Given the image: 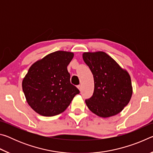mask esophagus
I'll use <instances>...</instances> for the list:
<instances>
[{"instance_id": "esophagus-1", "label": "esophagus", "mask_w": 153, "mask_h": 153, "mask_svg": "<svg viewBox=\"0 0 153 153\" xmlns=\"http://www.w3.org/2000/svg\"><path fill=\"white\" fill-rule=\"evenodd\" d=\"M77 88H78L80 91H81L82 90V86L81 85H78V86H77Z\"/></svg>"}]
</instances>
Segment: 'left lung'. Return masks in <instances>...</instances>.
<instances>
[{"mask_svg":"<svg viewBox=\"0 0 153 153\" xmlns=\"http://www.w3.org/2000/svg\"><path fill=\"white\" fill-rule=\"evenodd\" d=\"M83 59L89 67L94 81V93L85 100L87 107L102 117L120 113L132 94L129 74L104 52L84 53Z\"/></svg>","mask_w":153,"mask_h":153,"instance_id":"8db88e82","label":"left lung"}]
</instances>
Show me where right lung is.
I'll use <instances>...</instances> for the list:
<instances>
[{
  "label": "right lung",
  "instance_id": "add662e5",
  "mask_svg": "<svg viewBox=\"0 0 153 153\" xmlns=\"http://www.w3.org/2000/svg\"><path fill=\"white\" fill-rule=\"evenodd\" d=\"M73 57L71 52L56 51L30 67L22 88L28 105L36 113L46 117L59 115L79 93L71 84L67 68Z\"/></svg>",
  "mask_w": 153,
  "mask_h": 153
}]
</instances>
